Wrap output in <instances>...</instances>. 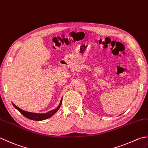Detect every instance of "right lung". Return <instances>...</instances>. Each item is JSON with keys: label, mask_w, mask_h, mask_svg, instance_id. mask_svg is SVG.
<instances>
[{"label": "right lung", "mask_w": 148, "mask_h": 148, "mask_svg": "<svg viewBox=\"0 0 148 148\" xmlns=\"http://www.w3.org/2000/svg\"><path fill=\"white\" fill-rule=\"evenodd\" d=\"M62 99H61L59 105H58L56 108L51 111H48V112H47L46 113H37L28 112V111H26L24 110H21V108H18L13 103H12V104L13 105V106L15 107L16 110H17L19 112L22 114V115H24L25 117H26L27 119H29L31 120H33V121H44V120H46L47 119H49V117H51V116L53 115L58 110V109L60 108L61 104H62Z\"/></svg>", "instance_id": "add662e5"}]
</instances>
